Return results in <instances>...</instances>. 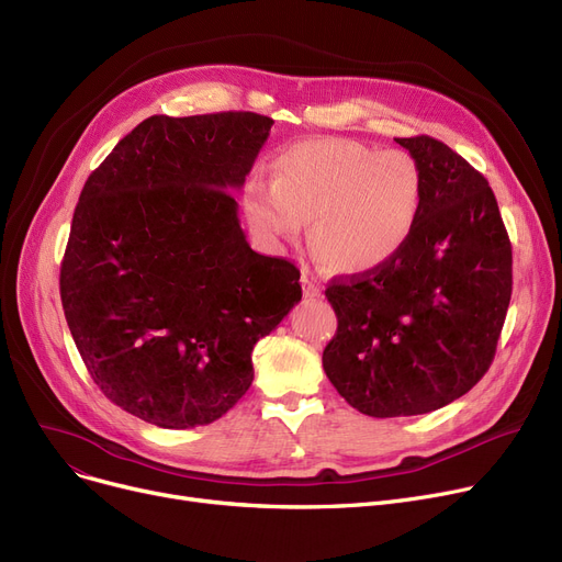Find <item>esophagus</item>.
<instances>
[{
    "mask_svg": "<svg viewBox=\"0 0 562 562\" xmlns=\"http://www.w3.org/2000/svg\"><path fill=\"white\" fill-rule=\"evenodd\" d=\"M301 284H303V291H305L307 299H318L321 296V284L316 282V278L310 271H303Z\"/></svg>",
    "mask_w": 562,
    "mask_h": 562,
    "instance_id": "1",
    "label": "esophagus"
}]
</instances>
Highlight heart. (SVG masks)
Here are the masks:
<instances>
[{"instance_id":"heart-1","label":"heart","mask_w":562,"mask_h":562,"mask_svg":"<svg viewBox=\"0 0 562 562\" xmlns=\"http://www.w3.org/2000/svg\"><path fill=\"white\" fill-rule=\"evenodd\" d=\"M424 204L422 168L401 150L352 138L299 140L271 161V182L244 189L250 227L263 241H307L323 269L362 276L382 269L412 239Z\"/></svg>"}]
</instances>
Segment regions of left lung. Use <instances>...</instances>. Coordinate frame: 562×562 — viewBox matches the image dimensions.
Returning <instances> with one entry per match:
<instances>
[{"label":"left lung","mask_w":562,"mask_h":562,"mask_svg":"<svg viewBox=\"0 0 562 562\" xmlns=\"http://www.w3.org/2000/svg\"><path fill=\"white\" fill-rule=\"evenodd\" d=\"M424 177L415 234L378 271L333 282L323 369L362 415L439 409L490 369L513 293V248L485 177L430 136L396 138Z\"/></svg>","instance_id":"1"}]
</instances>
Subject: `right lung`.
Returning <instances> with one entry per match:
<instances>
[{
  "instance_id": "add662e5",
  "label": "right lung",
  "mask_w": 562,
  "mask_h": 562,
  "mask_svg": "<svg viewBox=\"0 0 562 562\" xmlns=\"http://www.w3.org/2000/svg\"><path fill=\"white\" fill-rule=\"evenodd\" d=\"M273 121L150 115L88 177L61 263L79 356L109 401L159 428L221 419L252 385L255 344L303 296L236 216Z\"/></svg>"
}]
</instances>
